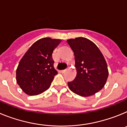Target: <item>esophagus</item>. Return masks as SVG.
I'll use <instances>...</instances> for the list:
<instances>
[{
	"instance_id": "obj_1",
	"label": "esophagus",
	"mask_w": 127,
	"mask_h": 127,
	"mask_svg": "<svg viewBox=\"0 0 127 127\" xmlns=\"http://www.w3.org/2000/svg\"><path fill=\"white\" fill-rule=\"evenodd\" d=\"M66 70H67V69H64V70H60V72H61L62 73H64V72H65Z\"/></svg>"
}]
</instances>
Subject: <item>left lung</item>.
Returning <instances> with one entry per match:
<instances>
[{
    "mask_svg": "<svg viewBox=\"0 0 127 127\" xmlns=\"http://www.w3.org/2000/svg\"><path fill=\"white\" fill-rule=\"evenodd\" d=\"M75 58L77 70L75 79L68 82L70 90L82 97H88L100 91L105 85L109 72L104 56L92 41L85 37L67 41Z\"/></svg>",
    "mask_w": 127,
    "mask_h": 127,
    "instance_id": "8db88e82",
    "label": "left lung"
}]
</instances>
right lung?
Returning <instances> with one entry per match:
<instances>
[{"label":"right lung","mask_w":127,"mask_h":127,"mask_svg":"<svg viewBox=\"0 0 127 127\" xmlns=\"http://www.w3.org/2000/svg\"><path fill=\"white\" fill-rule=\"evenodd\" d=\"M60 39L45 37L32 44L16 70L17 83L25 94L37 95L48 90L58 72L54 68L53 50Z\"/></svg>","instance_id":"right-lung-1"}]
</instances>
